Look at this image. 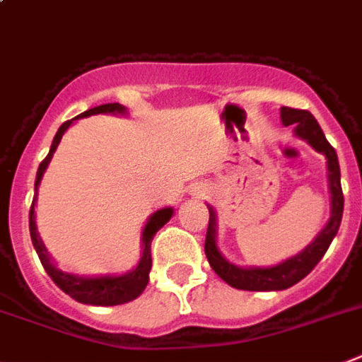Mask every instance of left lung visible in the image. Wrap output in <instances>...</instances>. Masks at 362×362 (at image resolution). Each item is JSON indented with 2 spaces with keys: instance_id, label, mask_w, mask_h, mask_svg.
Segmentation results:
<instances>
[{
  "instance_id": "obj_1",
  "label": "left lung",
  "mask_w": 362,
  "mask_h": 362,
  "mask_svg": "<svg viewBox=\"0 0 362 362\" xmlns=\"http://www.w3.org/2000/svg\"><path fill=\"white\" fill-rule=\"evenodd\" d=\"M282 124L295 128V134L298 137L305 139L317 151L324 153L328 159V179L329 192H332V218L328 225L322 228V233L315 238V242L308 245L300 255L293 256L284 264L269 269H242L236 265L228 264L223 256L219 255L216 247V219L212 209H209L211 218H209V227H206L205 238V255L206 260L221 280L236 289H245V291H282L287 287L295 286L302 278L313 271V267L320 262L329 243L333 242L337 230L341 227L342 211H344V196L341 188V168H339V159L337 151L328 139L324 137L319 122L315 120L310 111L295 110V107H282Z\"/></svg>"
}]
</instances>
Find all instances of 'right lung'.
I'll list each match as a JSON object with an SVG mask.
<instances>
[{
  "mask_svg": "<svg viewBox=\"0 0 362 362\" xmlns=\"http://www.w3.org/2000/svg\"><path fill=\"white\" fill-rule=\"evenodd\" d=\"M124 111H126L124 106H120V104L113 102V104H102V106L91 107V110L76 115L75 119L97 115V113H124ZM75 119L66 120V122L60 126V129L57 132L54 139H52L51 150H49L47 157H45L38 166V174H36L34 188H38L40 179H42L43 175V170L47 168L49 160H51L52 153H54V150H57L64 132L69 128L71 122H73ZM34 202H36V197L33 199V205H30V212H29L30 240H33V245L34 249H36V255H38L45 273L51 276L52 282L57 284L62 291L67 293V295H69L71 298H75L76 302L91 304V305L126 304V302L137 298V296L144 291V287H146L148 284V274H150V269H151V255H150L151 240H153L157 230H159V228L163 227L170 218H172V214H174L172 209H160L159 212H156V214L150 218V221H148V225L144 227V233H143V245H144L143 256H141V262H139V265L132 271V273L122 274V276L84 278V276H75V274L62 273V271H58L57 267L51 264L47 252H45V247H43L42 240H40L38 234H36V223H34Z\"/></svg>",
  "mask_w": 362,
  "mask_h": 362,
  "instance_id": "right-lung-1",
  "label": "right lung"
}]
</instances>
